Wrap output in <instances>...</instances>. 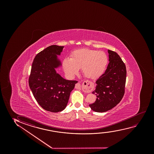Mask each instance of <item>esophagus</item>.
<instances>
[{
	"mask_svg": "<svg viewBox=\"0 0 154 154\" xmlns=\"http://www.w3.org/2000/svg\"><path fill=\"white\" fill-rule=\"evenodd\" d=\"M80 84L79 83L75 85V88L77 89H80ZM84 89L85 91L88 92H91L94 89V85L90 82H85Z\"/></svg>",
	"mask_w": 154,
	"mask_h": 154,
	"instance_id": "obj_1",
	"label": "esophagus"
}]
</instances>
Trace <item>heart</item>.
Instances as JSON below:
<instances>
[{
    "label": "heart",
    "mask_w": 154,
    "mask_h": 154,
    "mask_svg": "<svg viewBox=\"0 0 154 154\" xmlns=\"http://www.w3.org/2000/svg\"><path fill=\"white\" fill-rule=\"evenodd\" d=\"M70 56L62 61L63 71L69 77L77 74L81 68L85 77L96 79L104 73L108 63L107 56L103 51L80 49L74 51Z\"/></svg>",
    "instance_id": "1"
}]
</instances>
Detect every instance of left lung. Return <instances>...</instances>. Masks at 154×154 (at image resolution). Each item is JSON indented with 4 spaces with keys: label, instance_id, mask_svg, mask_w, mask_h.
Instances as JSON below:
<instances>
[{
    "label": "left lung",
    "instance_id": "left-lung-1",
    "mask_svg": "<svg viewBox=\"0 0 154 154\" xmlns=\"http://www.w3.org/2000/svg\"><path fill=\"white\" fill-rule=\"evenodd\" d=\"M109 61L107 69L96 82L93 94L97 96L91 109L98 112H107L120 103L125 94L126 68L117 53L108 50Z\"/></svg>",
    "mask_w": 154,
    "mask_h": 154
}]
</instances>
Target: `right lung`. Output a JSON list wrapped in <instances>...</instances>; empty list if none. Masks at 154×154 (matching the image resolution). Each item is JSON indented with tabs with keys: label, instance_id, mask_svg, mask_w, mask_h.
I'll list each match as a JSON object with an SVG mask.
<instances>
[{
	"label": "right lung",
	"instance_id": "add662e5",
	"mask_svg": "<svg viewBox=\"0 0 154 154\" xmlns=\"http://www.w3.org/2000/svg\"><path fill=\"white\" fill-rule=\"evenodd\" d=\"M63 46L51 45L36 55L32 66L29 85L36 101L46 110L57 112L67 106L70 93L78 82L68 80L56 72L61 66L57 55Z\"/></svg>",
	"mask_w": 154,
	"mask_h": 154
}]
</instances>
